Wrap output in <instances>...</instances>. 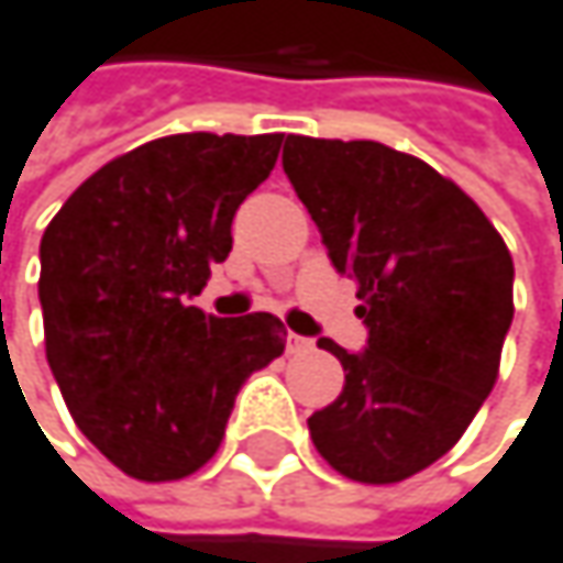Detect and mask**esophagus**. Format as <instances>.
<instances>
[{"label":"esophagus","instance_id":"1","mask_svg":"<svg viewBox=\"0 0 563 563\" xmlns=\"http://www.w3.org/2000/svg\"><path fill=\"white\" fill-rule=\"evenodd\" d=\"M286 350H289V353H306V350H312V341H309V338H302V334H292V331H289V338H286Z\"/></svg>","mask_w":563,"mask_h":563}]
</instances>
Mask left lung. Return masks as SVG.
Wrapping results in <instances>:
<instances>
[{
	"label": "left lung",
	"instance_id": "left-lung-1",
	"mask_svg": "<svg viewBox=\"0 0 563 563\" xmlns=\"http://www.w3.org/2000/svg\"><path fill=\"white\" fill-rule=\"evenodd\" d=\"M283 172L338 274L356 280L369 338L344 391L309 417L314 449L363 484L423 472L459 443L497 382L512 321V257L478 203L427 162L373 140L286 136Z\"/></svg>",
	"mask_w": 563,
	"mask_h": 563
}]
</instances>
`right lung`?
<instances>
[{"label": "right lung", "instance_id": "obj_1", "mask_svg": "<svg viewBox=\"0 0 563 563\" xmlns=\"http://www.w3.org/2000/svg\"><path fill=\"white\" fill-rule=\"evenodd\" d=\"M283 133H178L126 152L63 203L41 239L53 379L120 472L178 481L213 459L239 388L286 347L277 314L190 306L232 251V219Z\"/></svg>", "mask_w": 563, "mask_h": 563}]
</instances>
